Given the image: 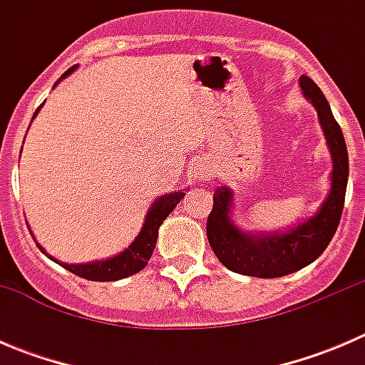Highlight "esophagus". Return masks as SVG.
Instances as JSON below:
<instances>
[{
  "label": "esophagus",
  "instance_id": "1",
  "mask_svg": "<svg viewBox=\"0 0 365 365\" xmlns=\"http://www.w3.org/2000/svg\"><path fill=\"white\" fill-rule=\"evenodd\" d=\"M194 173H196L197 180H201V182H210L213 176V165L210 162L203 160L194 168Z\"/></svg>",
  "mask_w": 365,
  "mask_h": 365
}]
</instances>
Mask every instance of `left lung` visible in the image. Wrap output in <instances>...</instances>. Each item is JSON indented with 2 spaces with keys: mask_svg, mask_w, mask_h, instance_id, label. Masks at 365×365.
Listing matches in <instances>:
<instances>
[{
  "mask_svg": "<svg viewBox=\"0 0 365 365\" xmlns=\"http://www.w3.org/2000/svg\"><path fill=\"white\" fill-rule=\"evenodd\" d=\"M300 88L302 95L318 113L319 127L329 146L332 159L330 190L322 206L307 219L282 230L249 231L235 224L233 189L220 183L213 194L206 237L220 263L237 274L263 279L293 274L322 256L339 226L349 175L344 135L314 81L302 76Z\"/></svg>",
  "mask_w": 365,
  "mask_h": 365,
  "instance_id": "left-lung-1",
  "label": "left lung"
}]
</instances>
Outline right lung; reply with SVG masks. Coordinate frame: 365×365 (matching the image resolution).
<instances>
[{
    "mask_svg": "<svg viewBox=\"0 0 365 365\" xmlns=\"http://www.w3.org/2000/svg\"><path fill=\"white\" fill-rule=\"evenodd\" d=\"M77 67H79V65H73V67H70L67 72H63V76H61L60 79L54 83V88L58 86V83H61L63 79H67L73 70H77ZM43 104H46V102H42V104L38 106V109H36L35 114H33L31 121L35 120L36 114L40 113V109H42ZM21 152H23V148H21ZM187 190L189 189L175 190V192H168V194H164V196L157 197V200L150 205L148 212H146V215H145V222H143L141 230H139L138 237L134 238V242H132L127 249H123L121 252L114 254V256H111V257H106V259L90 261V263H63V261H60V259H56V257L51 256V254L47 252L46 249H43L42 245L35 240V237H33V231L29 230V224H28V230H29V233H31L35 244L38 245L40 251L46 254L49 259H53L54 263H58L60 267H63L65 270L72 272V274L79 275V277H83V279H88V281H97V282L120 281V279L130 277V275L138 274V272H141L143 268L148 264L150 257H152V254H153V249H155L160 224L164 222L165 217H168L169 213L175 210V206L182 201V197L185 196Z\"/></svg>",
    "mask_w": 365,
    "mask_h": 365,
    "instance_id": "1",
    "label": "right lung"
}]
</instances>
